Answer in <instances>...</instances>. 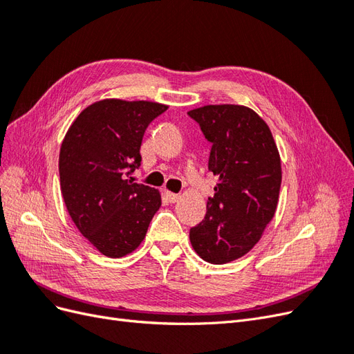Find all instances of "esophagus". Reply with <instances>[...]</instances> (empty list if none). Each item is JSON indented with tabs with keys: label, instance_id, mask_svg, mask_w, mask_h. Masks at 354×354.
Segmentation results:
<instances>
[{
	"label": "esophagus",
	"instance_id": "34e87169",
	"mask_svg": "<svg viewBox=\"0 0 354 354\" xmlns=\"http://www.w3.org/2000/svg\"><path fill=\"white\" fill-rule=\"evenodd\" d=\"M165 196H167V199L171 202V203H174V202H177L178 199H180V195H177V194H173V192H165Z\"/></svg>",
	"mask_w": 354,
	"mask_h": 354
}]
</instances>
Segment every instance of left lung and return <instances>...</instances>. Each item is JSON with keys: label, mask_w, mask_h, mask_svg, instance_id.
<instances>
[{"label": "left lung", "mask_w": 354, "mask_h": 354, "mask_svg": "<svg viewBox=\"0 0 354 354\" xmlns=\"http://www.w3.org/2000/svg\"><path fill=\"white\" fill-rule=\"evenodd\" d=\"M187 115L212 145L208 169L218 177L205 218L189 236L202 260L224 264L250 252L274 217L281 156L269 125L246 106L208 104Z\"/></svg>", "instance_id": "obj_1"}]
</instances>
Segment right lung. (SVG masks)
I'll return each mask as SVG.
<instances>
[{"label":"right lung","mask_w":354,"mask_h":354,"mask_svg":"<svg viewBox=\"0 0 354 354\" xmlns=\"http://www.w3.org/2000/svg\"><path fill=\"white\" fill-rule=\"evenodd\" d=\"M167 104L104 99L85 108L63 138L60 190L75 226L111 259L133 252L160 207L153 187L134 183L147 125Z\"/></svg>","instance_id":"1"}]
</instances>
